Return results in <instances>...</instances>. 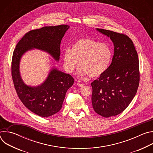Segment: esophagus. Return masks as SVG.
I'll return each instance as SVG.
<instances>
[{
	"mask_svg": "<svg viewBox=\"0 0 153 153\" xmlns=\"http://www.w3.org/2000/svg\"><path fill=\"white\" fill-rule=\"evenodd\" d=\"M84 85H85L84 83H83V82H82V81H78V82H77V85H78L79 86H80V87L83 86Z\"/></svg>",
	"mask_w": 153,
	"mask_h": 153,
	"instance_id": "34e87169",
	"label": "esophagus"
}]
</instances>
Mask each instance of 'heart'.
Here are the masks:
<instances>
[{
  "label": "heart",
  "mask_w": 153,
  "mask_h": 153,
  "mask_svg": "<svg viewBox=\"0 0 153 153\" xmlns=\"http://www.w3.org/2000/svg\"><path fill=\"white\" fill-rule=\"evenodd\" d=\"M112 58L111 48L105 43L86 37L77 40L71 49L65 51L64 65L70 73L79 66L77 75L83 78L89 75L97 77L108 69Z\"/></svg>",
  "instance_id": "1"
}]
</instances>
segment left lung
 <instances>
[{"instance_id":"8db88e82","label":"left lung","mask_w":153,"mask_h":153,"mask_svg":"<svg viewBox=\"0 0 153 153\" xmlns=\"http://www.w3.org/2000/svg\"><path fill=\"white\" fill-rule=\"evenodd\" d=\"M110 37L114 49L112 62L106 71L91 83L94 110L104 117L119 114L134 97L140 80L138 54L128 36L96 29Z\"/></svg>"}]
</instances>
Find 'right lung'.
Masks as SVG:
<instances>
[{
	"label": "right lung",
	"mask_w": 153,
	"mask_h": 153,
	"mask_svg": "<svg viewBox=\"0 0 153 153\" xmlns=\"http://www.w3.org/2000/svg\"><path fill=\"white\" fill-rule=\"evenodd\" d=\"M69 28L68 25H61L31 30L19 40L13 52L11 74L17 94L28 110L43 117H50L60 110L65 94L74 83V79L53 68L41 85L28 86L20 74V59L25 52L36 48L48 53L59 61L61 40Z\"/></svg>",
	"instance_id": "obj_1"
}]
</instances>
